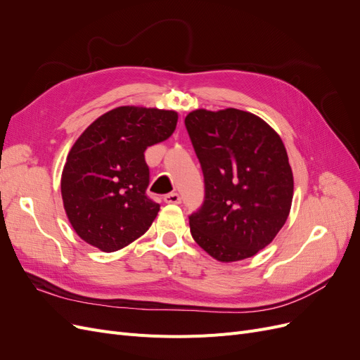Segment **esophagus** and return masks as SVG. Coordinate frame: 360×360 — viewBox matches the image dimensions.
I'll list each match as a JSON object with an SVG mask.
<instances>
[{
    "instance_id": "obj_1",
    "label": "esophagus",
    "mask_w": 360,
    "mask_h": 360,
    "mask_svg": "<svg viewBox=\"0 0 360 360\" xmlns=\"http://www.w3.org/2000/svg\"><path fill=\"white\" fill-rule=\"evenodd\" d=\"M163 201H165L167 204H180L181 198H180V195H179V193L172 192V193L165 195V197H163Z\"/></svg>"
}]
</instances>
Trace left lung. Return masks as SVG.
I'll list each match as a JSON object with an SVG mask.
<instances>
[{
	"label": "left lung",
	"mask_w": 360,
	"mask_h": 360,
	"mask_svg": "<svg viewBox=\"0 0 360 360\" xmlns=\"http://www.w3.org/2000/svg\"><path fill=\"white\" fill-rule=\"evenodd\" d=\"M205 183L191 214L193 240L221 263L254 257L274 242L291 210L294 179L284 143L258 115L226 108L184 118Z\"/></svg>",
	"instance_id": "8db88e82"
}]
</instances>
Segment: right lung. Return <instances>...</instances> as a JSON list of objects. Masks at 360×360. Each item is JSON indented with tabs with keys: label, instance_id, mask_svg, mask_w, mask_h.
Wrapping results in <instances>:
<instances>
[{
	"label": "right lung",
	"instance_id": "obj_1",
	"mask_svg": "<svg viewBox=\"0 0 360 360\" xmlns=\"http://www.w3.org/2000/svg\"><path fill=\"white\" fill-rule=\"evenodd\" d=\"M176 111L126 105L105 112L72 146L61 174L64 212L84 242L115 252L143 236L160 205L147 198V147L168 139Z\"/></svg>",
	"mask_w": 360,
	"mask_h": 360
}]
</instances>
